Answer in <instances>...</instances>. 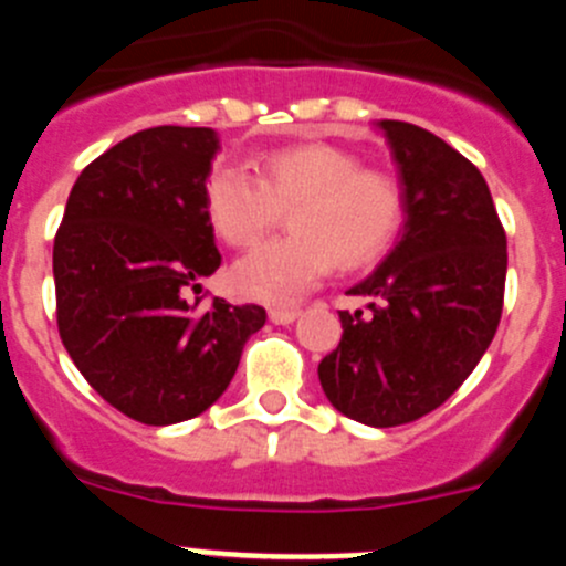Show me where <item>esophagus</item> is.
I'll list each match as a JSON object with an SVG mask.
<instances>
[{
    "instance_id": "34e87169",
    "label": "esophagus",
    "mask_w": 566,
    "mask_h": 566,
    "mask_svg": "<svg viewBox=\"0 0 566 566\" xmlns=\"http://www.w3.org/2000/svg\"><path fill=\"white\" fill-rule=\"evenodd\" d=\"M297 317V308H269V319H272L274 326H289V323H294Z\"/></svg>"
}]
</instances>
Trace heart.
<instances>
[{
	"mask_svg": "<svg viewBox=\"0 0 566 566\" xmlns=\"http://www.w3.org/2000/svg\"><path fill=\"white\" fill-rule=\"evenodd\" d=\"M209 223L229 247H252L289 209L292 234L260 243L234 263L243 297L286 306L339 266L379 258L402 227L405 198L394 175L359 167L328 144L269 153L258 181L238 167H214L203 187Z\"/></svg>",
	"mask_w": 566,
	"mask_h": 566,
	"instance_id": "obj_1",
	"label": "heart"
}]
</instances>
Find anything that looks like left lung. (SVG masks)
I'll use <instances>...</instances> for the list:
<instances>
[{"label":"left lung","mask_w":566,"mask_h":566,"mask_svg":"<svg viewBox=\"0 0 566 566\" xmlns=\"http://www.w3.org/2000/svg\"><path fill=\"white\" fill-rule=\"evenodd\" d=\"M405 198L397 247L348 289L343 339L317 374L328 402L371 428L431 413L476 368L502 319L507 238L488 181L462 153L408 122H379Z\"/></svg>","instance_id":"left-lung-1"}]
</instances>
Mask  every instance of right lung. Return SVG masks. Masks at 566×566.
<instances>
[{
    "mask_svg": "<svg viewBox=\"0 0 566 566\" xmlns=\"http://www.w3.org/2000/svg\"><path fill=\"white\" fill-rule=\"evenodd\" d=\"M218 133L153 127L87 164L53 243L59 334L113 408L175 424L218 402L266 308H201V280L221 266L203 201Z\"/></svg>",
    "mask_w": 566,
    "mask_h": 566,
    "instance_id": "add662e5",
    "label": "right lung"
}]
</instances>
